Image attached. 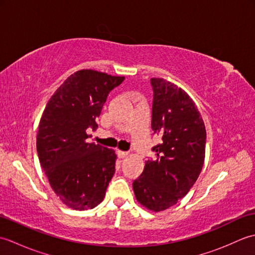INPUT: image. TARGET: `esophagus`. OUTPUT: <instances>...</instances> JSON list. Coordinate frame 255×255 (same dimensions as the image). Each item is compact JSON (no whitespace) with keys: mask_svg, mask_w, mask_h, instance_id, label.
Returning <instances> with one entry per match:
<instances>
[{"mask_svg":"<svg viewBox=\"0 0 255 255\" xmlns=\"http://www.w3.org/2000/svg\"><path fill=\"white\" fill-rule=\"evenodd\" d=\"M117 155H118V158L123 159V158H126V156H128L129 152H126V151H122V150H117Z\"/></svg>","mask_w":255,"mask_h":255,"instance_id":"esophagus-1","label":"esophagus"}]
</instances>
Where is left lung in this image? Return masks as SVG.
I'll return each mask as SVG.
<instances>
[{
    "label": "left lung",
    "instance_id": "obj_1",
    "mask_svg": "<svg viewBox=\"0 0 255 255\" xmlns=\"http://www.w3.org/2000/svg\"><path fill=\"white\" fill-rule=\"evenodd\" d=\"M152 129L162 142L154 160L132 183L138 203L159 213L174 206L189 192L205 161L206 128L197 106L185 91L162 78L151 79Z\"/></svg>",
    "mask_w": 255,
    "mask_h": 255
}]
</instances>
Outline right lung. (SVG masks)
I'll list each match as a JSON object with an SVG mask.
<instances>
[{
	"label": "right lung",
	"instance_id": "add662e5",
	"mask_svg": "<svg viewBox=\"0 0 255 255\" xmlns=\"http://www.w3.org/2000/svg\"><path fill=\"white\" fill-rule=\"evenodd\" d=\"M124 79L80 70L59 86L42 113L38 158L53 192L69 208L92 209L105 197L117 155L113 149L86 142V129H96L108 93Z\"/></svg>",
	"mask_w": 255,
	"mask_h": 255
}]
</instances>
